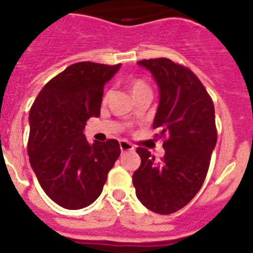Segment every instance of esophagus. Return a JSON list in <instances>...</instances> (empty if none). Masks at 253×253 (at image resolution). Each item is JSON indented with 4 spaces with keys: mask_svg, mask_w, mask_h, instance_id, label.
<instances>
[{
    "mask_svg": "<svg viewBox=\"0 0 253 253\" xmlns=\"http://www.w3.org/2000/svg\"><path fill=\"white\" fill-rule=\"evenodd\" d=\"M119 146H120V149H122V152H130V151H134V147L131 146L130 143L126 142V140H120V142H119Z\"/></svg>",
    "mask_w": 253,
    "mask_h": 253,
    "instance_id": "34e87169",
    "label": "esophagus"
}]
</instances>
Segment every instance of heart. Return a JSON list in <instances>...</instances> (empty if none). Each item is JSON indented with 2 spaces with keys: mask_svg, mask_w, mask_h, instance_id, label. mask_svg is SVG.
I'll use <instances>...</instances> for the list:
<instances>
[{
  "mask_svg": "<svg viewBox=\"0 0 253 253\" xmlns=\"http://www.w3.org/2000/svg\"><path fill=\"white\" fill-rule=\"evenodd\" d=\"M130 88H131V93H133V96L139 95V93L142 92H147V91H151L148 84L143 81V80H134L130 84Z\"/></svg>",
  "mask_w": 253,
  "mask_h": 253,
  "instance_id": "b5f03b06",
  "label": "heart"
}]
</instances>
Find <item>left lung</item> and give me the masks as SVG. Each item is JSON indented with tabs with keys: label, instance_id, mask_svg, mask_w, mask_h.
<instances>
[{
	"label": "left lung",
	"instance_id": "1",
	"mask_svg": "<svg viewBox=\"0 0 253 253\" xmlns=\"http://www.w3.org/2000/svg\"><path fill=\"white\" fill-rule=\"evenodd\" d=\"M138 64L151 72L158 86L153 129L167 139L160 162L148 149H137L142 162L133 173V185L147 209L166 215L189 204L203 186L216 144L215 113L205 87L189 68L167 58Z\"/></svg>",
	"mask_w": 253,
	"mask_h": 253
}]
</instances>
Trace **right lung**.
Masks as SVG:
<instances>
[{
	"instance_id": "1",
	"label": "right lung",
	"mask_w": 253,
	"mask_h": 253,
	"mask_svg": "<svg viewBox=\"0 0 253 253\" xmlns=\"http://www.w3.org/2000/svg\"><path fill=\"white\" fill-rule=\"evenodd\" d=\"M120 66L80 62L67 67L31 106L29 161L46 195L66 209L92 204L120 156L118 140L90 143L84 134L87 120L100 115L104 86Z\"/></svg>"
}]
</instances>
